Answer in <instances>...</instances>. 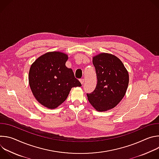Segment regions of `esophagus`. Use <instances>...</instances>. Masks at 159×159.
Masks as SVG:
<instances>
[{
	"instance_id": "obj_1",
	"label": "esophagus",
	"mask_w": 159,
	"mask_h": 159,
	"mask_svg": "<svg viewBox=\"0 0 159 159\" xmlns=\"http://www.w3.org/2000/svg\"><path fill=\"white\" fill-rule=\"evenodd\" d=\"M80 82L81 84H82V85H83V84H84V79H80Z\"/></svg>"
}]
</instances>
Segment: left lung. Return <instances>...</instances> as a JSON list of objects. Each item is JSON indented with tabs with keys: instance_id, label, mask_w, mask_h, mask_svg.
<instances>
[{
	"instance_id": "obj_1",
	"label": "left lung",
	"mask_w": 159,
	"mask_h": 159,
	"mask_svg": "<svg viewBox=\"0 0 159 159\" xmlns=\"http://www.w3.org/2000/svg\"><path fill=\"white\" fill-rule=\"evenodd\" d=\"M98 83L94 91L87 94L91 105L98 111H106L118 105L125 96L129 75L122 61L109 53L93 58Z\"/></svg>"
}]
</instances>
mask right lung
I'll return each instance as SVG.
<instances>
[{
	"label": "right lung",
	"mask_w": 159,
	"mask_h": 159,
	"mask_svg": "<svg viewBox=\"0 0 159 159\" xmlns=\"http://www.w3.org/2000/svg\"><path fill=\"white\" fill-rule=\"evenodd\" d=\"M68 55L59 52L45 53L31 65L29 84L36 99L49 109L57 108L67 98L71 89L80 87L73 70L65 66Z\"/></svg>",
	"instance_id": "1"
}]
</instances>
